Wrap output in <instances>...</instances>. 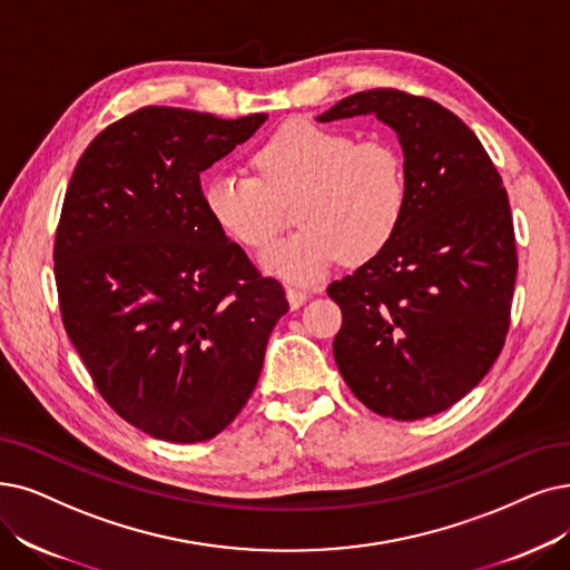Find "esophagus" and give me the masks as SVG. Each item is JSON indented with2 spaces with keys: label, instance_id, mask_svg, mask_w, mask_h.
<instances>
[{
  "label": "esophagus",
  "instance_id": "34e87169",
  "mask_svg": "<svg viewBox=\"0 0 570 570\" xmlns=\"http://www.w3.org/2000/svg\"><path fill=\"white\" fill-rule=\"evenodd\" d=\"M285 297H287V302H289V308H299V306H304V304L308 302L311 294L304 292V289H297V287H287Z\"/></svg>",
  "mask_w": 570,
  "mask_h": 570
}]
</instances>
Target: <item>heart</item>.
<instances>
[{
    "label": "heart",
    "instance_id": "1",
    "mask_svg": "<svg viewBox=\"0 0 570 570\" xmlns=\"http://www.w3.org/2000/svg\"><path fill=\"white\" fill-rule=\"evenodd\" d=\"M257 179L217 173L203 185V206L217 229L247 249L278 236L279 203H294L302 229L259 257L273 278L294 285L323 281L338 262H367L404 222L409 181L389 142H353L351 135L304 121L281 126L253 154Z\"/></svg>",
    "mask_w": 570,
    "mask_h": 570
}]
</instances>
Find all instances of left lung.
Masks as SVG:
<instances>
[{
	"label": "left lung",
	"mask_w": 570,
	"mask_h": 570,
	"mask_svg": "<svg viewBox=\"0 0 570 570\" xmlns=\"http://www.w3.org/2000/svg\"><path fill=\"white\" fill-rule=\"evenodd\" d=\"M367 114L397 135L409 203L395 238L327 287L344 315L334 360L364 406L416 421L465 397L503 351L517 278L510 200L476 135L435 100L374 88L317 121Z\"/></svg>",
	"instance_id": "obj_1"
}]
</instances>
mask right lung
<instances>
[{
	"mask_svg": "<svg viewBox=\"0 0 570 570\" xmlns=\"http://www.w3.org/2000/svg\"><path fill=\"white\" fill-rule=\"evenodd\" d=\"M266 119L142 107L86 147L67 187L53 249L65 330L114 412L156 440L219 435L289 308L200 198V173Z\"/></svg>",
	"mask_w": 570,
	"mask_h": 570,
	"instance_id": "add662e5",
	"label": "right lung"
}]
</instances>
